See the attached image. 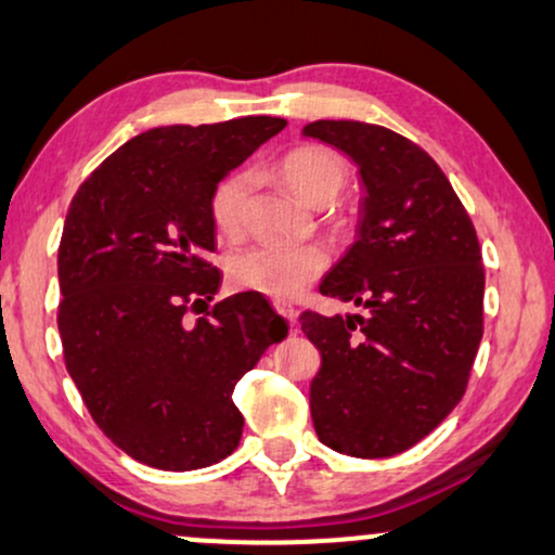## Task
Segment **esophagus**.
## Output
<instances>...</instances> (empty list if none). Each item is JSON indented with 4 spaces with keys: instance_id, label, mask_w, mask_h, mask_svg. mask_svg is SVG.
<instances>
[{
    "instance_id": "1",
    "label": "esophagus",
    "mask_w": 555,
    "mask_h": 555,
    "mask_svg": "<svg viewBox=\"0 0 555 555\" xmlns=\"http://www.w3.org/2000/svg\"><path fill=\"white\" fill-rule=\"evenodd\" d=\"M271 305H273V310L282 314L284 320H289V325H294V322H297V310H294L292 301H286V299H273Z\"/></svg>"
}]
</instances>
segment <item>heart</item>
Returning <instances> with one entry per match:
<instances>
[{"mask_svg": "<svg viewBox=\"0 0 555 555\" xmlns=\"http://www.w3.org/2000/svg\"><path fill=\"white\" fill-rule=\"evenodd\" d=\"M279 177L307 205H327L346 186L348 166L325 145H297L276 164ZM254 177L248 171L228 173L209 196V215L222 235H235L243 228L245 202ZM327 250L318 243L307 245H250L230 261V276L241 289L269 297H297L325 273Z\"/></svg>", "mask_w": 555, "mask_h": 555, "instance_id": "1", "label": "heart"}]
</instances>
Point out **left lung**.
I'll return each instance as SVG.
<instances>
[{
  "mask_svg": "<svg viewBox=\"0 0 555 555\" xmlns=\"http://www.w3.org/2000/svg\"><path fill=\"white\" fill-rule=\"evenodd\" d=\"M305 135L348 153L369 192L359 241L320 286L363 314H299L322 356L312 423L338 453L387 459L433 433L468 387L483 335L479 237L410 138L356 120L310 122Z\"/></svg>",
  "mask_w": 555,
  "mask_h": 555,
  "instance_id": "1",
  "label": "left lung"
}]
</instances>
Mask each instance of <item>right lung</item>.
<instances>
[{"label": "right lung", "mask_w": 555, "mask_h": 555, "mask_svg": "<svg viewBox=\"0 0 555 555\" xmlns=\"http://www.w3.org/2000/svg\"><path fill=\"white\" fill-rule=\"evenodd\" d=\"M284 125L140 132L74 194L59 245L63 361L96 427L140 464L192 472L233 453L237 378L286 338L258 292L207 307L220 286L209 196Z\"/></svg>", "instance_id": "1"}]
</instances>
